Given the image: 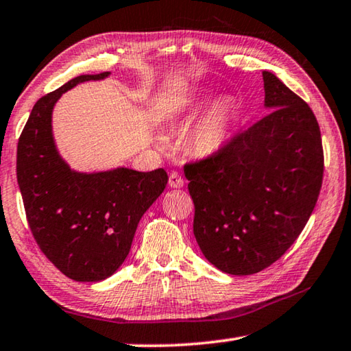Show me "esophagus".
<instances>
[{
	"instance_id": "1",
	"label": "esophagus",
	"mask_w": 351,
	"mask_h": 351,
	"mask_svg": "<svg viewBox=\"0 0 351 351\" xmlns=\"http://www.w3.org/2000/svg\"><path fill=\"white\" fill-rule=\"evenodd\" d=\"M169 184L170 187L173 189H180L184 186V180H182L180 173H176V171H171L170 176H169Z\"/></svg>"
}]
</instances>
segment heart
Returning <instances> with one entry per match:
<instances>
[{"label": "heart", "mask_w": 351, "mask_h": 351, "mask_svg": "<svg viewBox=\"0 0 351 351\" xmlns=\"http://www.w3.org/2000/svg\"><path fill=\"white\" fill-rule=\"evenodd\" d=\"M234 117L236 109L231 101L215 103L192 132L193 149L199 154L217 152L230 136Z\"/></svg>", "instance_id": "1"}]
</instances>
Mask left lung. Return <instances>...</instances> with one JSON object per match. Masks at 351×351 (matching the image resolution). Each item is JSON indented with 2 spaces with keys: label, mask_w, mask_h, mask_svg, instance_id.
Returning <instances> with one entry per match:
<instances>
[{
  "label": "left lung",
  "mask_w": 351,
  "mask_h": 351,
  "mask_svg": "<svg viewBox=\"0 0 351 351\" xmlns=\"http://www.w3.org/2000/svg\"><path fill=\"white\" fill-rule=\"evenodd\" d=\"M270 112L208 158L184 165L195 204L193 234L204 258L230 275H252L285 254L308 223L324 180L313 110L263 71Z\"/></svg>",
  "instance_id": "left-lung-1"
}]
</instances>
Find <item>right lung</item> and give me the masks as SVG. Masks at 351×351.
I'll list each match as a JSON object with an SVG mask.
<instances>
[{
    "instance_id": "1",
    "label": "right lung",
    "mask_w": 351,
    "mask_h": 351,
    "mask_svg": "<svg viewBox=\"0 0 351 351\" xmlns=\"http://www.w3.org/2000/svg\"><path fill=\"white\" fill-rule=\"evenodd\" d=\"M108 71L81 75L34 104L16 147V181L38 248L75 281H101L123 264L142 215L164 192V169L80 173L60 158L51 131L64 92Z\"/></svg>"
}]
</instances>
